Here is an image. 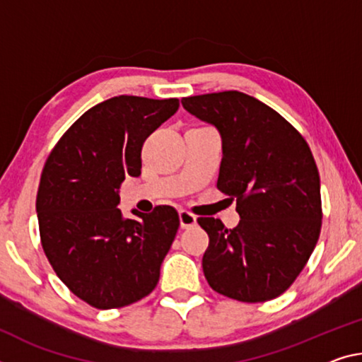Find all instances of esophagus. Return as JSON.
I'll use <instances>...</instances> for the list:
<instances>
[{
    "instance_id": "obj_1",
    "label": "esophagus",
    "mask_w": 362,
    "mask_h": 362,
    "mask_svg": "<svg viewBox=\"0 0 362 362\" xmlns=\"http://www.w3.org/2000/svg\"><path fill=\"white\" fill-rule=\"evenodd\" d=\"M179 219H180V227L182 228L193 227L194 223H197V216L192 214V212L187 211V209L179 211Z\"/></svg>"
}]
</instances>
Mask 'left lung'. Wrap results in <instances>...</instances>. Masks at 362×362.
Returning a JSON list of instances; mask_svg holds the SVG:
<instances>
[{
  "label": "left lung",
  "mask_w": 362,
  "mask_h": 362,
  "mask_svg": "<svg viewBox=\"0 0 362 362\" xmlns=\"http://www.w3.org/2000/svg\"><path fill=\"white\" fill-rule=\"evenodd\" d=\"M183 107L222 136L217 188L237 199L240 223L199 217L209 237L203 272L217 293L243 303L286 291L313 255L322 226L311 148L288 120L242 91L188 96Z\"/></svg>",
  "instance_id": "obj_1"
}]
</instances>
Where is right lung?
Returning a JSON list of instances; mask_svg holds the SVG:
<instances>
[{
  "label": "right lung",
  "instance_id": "obj_1",
  "mask_svg": "<svg viewBox=\"0 0 362 362\" xmlns=\"http://www.w3.org/2000/svg\"><path fill=\"white\" fill-rule=\"evenodd\" d=\"M179 100L120 95L90 107L56 143L37 193L40 240L69 290L98 309L151 293L180 221L172 206L150 214L117 208L125 177L141 174V146Z\"/></svg>",
  "mask_w": 362,
  "mask_h": 362
}]
</instances>
